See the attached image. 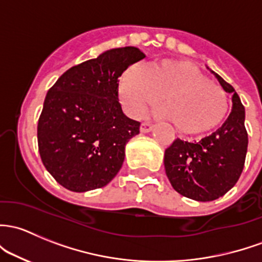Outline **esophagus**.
Returning a JSON list of instances; mask_svg holds the SVG:
<instances>
[{"label": "esophagus", "instance_id": "1", "mask_svg": "<svg viewBox=\"0 0 262 262\" xmlns=\"http://www.w3.org/2000/svg\"><path fill=\"white\" fill-rule=\"evenodd\" d=\"M152 128H153L152 124L148 123V122H144V123H142V125H140V132H142V133H148V132L152 130Z\"/></svg>", "mask_w": 262, "mask_h": 262}]
</instances>
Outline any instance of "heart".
Wrapping results in <instances>:
<instances>
[{"instance_id":"obj_1","label":"heart","mask_w":262,"mask_h":262,"mask_svg":"<svg viewBox=\"0 0 262 262\" xmlns=\"http://www.w3.org/2000/svg\"><path fill=\"white\" fill-rule=\"evenodd\" d=\"M120 94L125 109L138 115L164 95L162 114L184 134H203L219 126L228 110L227 95L193 64L162 60L144 69L132 66L123 74Z\"/></svg>"}]
</instances>
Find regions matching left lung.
<instances>
[{"mask_svg": "<svg viewBox=\"0 0 262 262\" xmlns=\"http://www.w3.org/2000/svg\"><path fill=\"white\" fill-rule=\"evenodd\" d=\"M214 75L225 92L232 94V110L226 122L198 142L174 139L164 152V168L173 188L201 202L217 200L235 186L244 169L249 144L240 96L232 85Z\"/></svg>", "mask_w": 262, "mask_h": 262, "instance_id": "8db88e82", "label": "left lung"}]
</instances>
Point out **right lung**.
I'll list each match as a JSON object with an SVG mask.
<instances>
[{
  "label": "right lung",
  "mask_w": 262,
  "mask_h": 262,
  "mask_svg": "<svg viewBox=\"0 0 262 262\" xmlns=\"http://www.w3.org/2000/svg\"><path fill=\"white\" fill-rule=\"evenodd\" d=\"M145 57L133 46L112 49L65 71L46 94L37 143L48 172L66 189L106 186L122 168L125 144L139 134L119 103V78Z\"/></svg>",
  "instance_id": "1"
}]
</instances>
